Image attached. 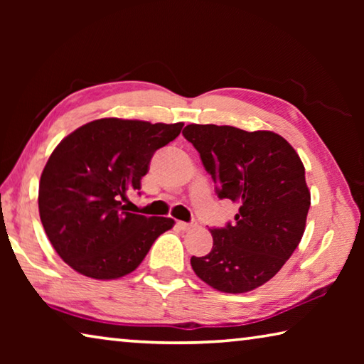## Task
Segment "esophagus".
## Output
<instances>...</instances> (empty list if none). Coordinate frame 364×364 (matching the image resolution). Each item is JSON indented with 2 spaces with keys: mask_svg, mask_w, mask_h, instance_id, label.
Wrapping results in <instances>:
<instances>
[{
  "mask_svg": "<svg viewBox=\"0 0 364 364\" xmlns=\"http://www.w3.org/2000/svg\"><path fill=\"white\" fill-rule=\"evenodd\" d=\"M176 226H178V230H181V231H189V230H193V228H196V223H184V221H176Z\"/></svg>",
  "mask_w": 364,
  "mask_h": 364,
  "instance_id": "esophagus-1",
  "label": "esophagus"
}]
</instances>
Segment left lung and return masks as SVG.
Masks as SVG:
<instances>
[{
	"mask_svg": "<svg viewBox=\"0 0 364 364\" xmlns=\"http://www.w3.org/2000/svg\"><path fill=\"white\" fill-rule=\"evenodd\" d=\"M183 136L199 152L220 199L239 204L234 223L210 230V254L193 257L191 267L217 291H254L278 273L304 236L310 208L304 164L273 132L193 123Z\"/></svg>",
	"mask_w": 364,
	"mask_h": 364,
	"instance_id": "obj_1",
	"label": "left lung"
}]
</instances>
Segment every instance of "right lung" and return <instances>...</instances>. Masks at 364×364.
<instances>
[{"label":"right lung","mask_w":364,"mask_h":364,"mask_svg":"<svg viewBox=\"0 0 364 364\" xmlns=\"http://www.w3.org/2000/svg\"><path fill=\"white\" fill-rule=\"evenodd\" d=\"M183 125L100 119L60 141L40 178L38 208L49 242L69 267L95 279L122 278L173 226L171 218L127 212L122 200L141 189L152 156Z\"/></svg>","instance_id":"obj_1"}]
</instances>
